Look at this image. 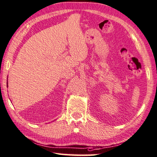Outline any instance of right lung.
Here are the masks:
<instances>
[{"label": "right lung", "mask_w": 157, "mask_h": 157, "mask_svg": "<svg viewBox=\"0 0 157 157\" xmlns=\"http://www.w3.org/2000/svg\"><path fill=\"white\" fill-rule=\"evenodd\" d=\"M7 84H8V83H7Z\"/></svg>", "instance_id": "obj_1"}]
</instances>
